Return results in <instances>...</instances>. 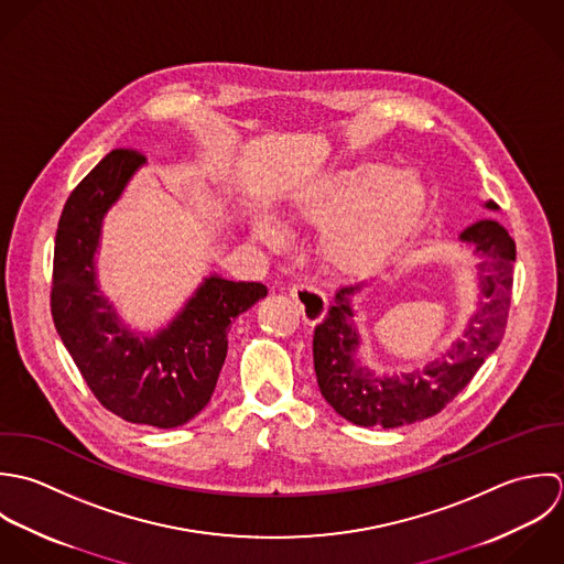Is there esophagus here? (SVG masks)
Masks as SVG:
<instances>
[{"label": "esophagus", "instance_id": "esophagus-1", "mask_svg": "<svg viewBox=\"0 0 564 564\" xmlns=\"http://www.w3.org/2000/svg\"><path fill=\"white\" fill-rule=\"evenodd\" d=\"M290 296L296 301L305 323L316 325V323H321L325 318V314H327V299L314 285L296 283V285L290 288Z\"/></svg>", "mask_w": 564, "mask_h": 564}]
</instances>
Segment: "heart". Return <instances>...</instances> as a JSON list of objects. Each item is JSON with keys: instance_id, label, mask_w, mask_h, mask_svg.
<instances>
[{"instance_id": "obj_1", "label": "heart", "mask_w": 564, "mask_h": 564, "mask_svg": "<svg viewBox=\"0 0 564 564\" xmlns=\"http://www.w3.org/2000/svg\"><path fill=\"white\" fill-rule=\"evenodd\" d=\"M427 192L414 172H397L383 163H359L334 172L307 187L290 216L303 225L323 226V250L339 270H364L421 220ZM257 237L279 241L268 220L254 225Z\"/></svg>"}]
</instances>
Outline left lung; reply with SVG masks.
Instances as JSON below:
<instances>
[{
	"mask_svg": "<svg viewBox=\"0 0 564 564\" xmlns=\"http://www.w3.org/2000/svg\"><path fill=\"white\" fill-rule=\"evenodd\" d=\"M486 207L497 209L495 203H486ZM459 239L475 243L484 257L479 279L486 301L470 318L464 339L425 370L403 379H377L366 368H357L352 355L359 338L350 323L348 299L359 285H344L336 292L334 305L314 332V370L325 401L341 419L359 427L383 430L425 421L449 405L499 346L510 312L514 239L495 220L468 226Z\"/></svg>",
	"mask_w": 564,
	"mask_h": 564,
	"instance_id": "8db88e82",
	"label": "left lung"
}]
</instances>
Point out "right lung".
I'll return each instance as SVG.
<instances>
[{
  "instance_id": "add662e5",
  "label": "right lung",
  "mask_w": 564,
  "mask_h": 564,
  "mask_svg": "<svg viewBox=\"0 0 564 564\" xmlns=\"http://www.w3.org/2000/svg\"><path fill=\"white\" fill-rule=\"evenodd\" d=\"M143 161L139 150L115 148L69 194L56 230L50 307L100 405L128 423L172 430L212 401L230 323L268 288L212 276L156 338H134L117 325L96 285L94 252L107 209Z\"/></svg>"
}]
</instances>
